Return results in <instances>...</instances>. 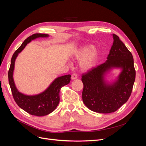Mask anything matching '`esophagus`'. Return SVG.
I'll use <instances>...</instances> for the list:
<instances>
[{"mask_svg":"<svg viewBox=\"0 0 146 146\" xmlns=\"http://www.w3.org/2000/svg\"><path fill=\"white\" fill-rule=\"evenodd\" d=\"M76 78H77V74H72V76H71V79H72V80H75V79H76Z\"/></svg>","mask_w":146,"mask_h":146,"instance_id":"1","label":"esophagus"}]
</instances>
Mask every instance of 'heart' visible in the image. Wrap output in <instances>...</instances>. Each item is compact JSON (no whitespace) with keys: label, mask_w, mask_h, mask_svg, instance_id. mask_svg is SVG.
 I'll list each match as a JSON object with an SVG mask.
<instances>
[{"label":"heart","mask_w":146,"mask_h":146,"mask_svg":"<svg viewBox=\"0 0 146 146\" xmlns=\"http://www.w3.org/2000/svg\"><path fill=\"white\" fill-rule=\"evenodd\" d=\"M76 60L80 61V68L83 71H88L94 68L99 59V52L94 50V46L87 45L82 47L74 54Z\"/></svg>","instance_id":"heart-1"}]
</instances>
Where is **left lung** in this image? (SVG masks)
I'll list each match as a JSON object with an SVG mask.
<instances>
[{
	"instance_id": "left-lung-1",
	"label": "left lung",
	"mask_w": 146,
	"mask_h": 146,
	"mask_svg": "<svg viewBox=\"0 0 146 146\" xmlns=\"http://www.w3.org/2000/svg\"><path fill=\"white\" fill-rule=\"evenodd\" d=\"M107 60L83 74L82 99L91 111L100 113L116 111L129 99L135 80L136 72L131 52L115 34ZM121 68V73L112 83L105 80L113 68Z\"/></svg>"
}]
</instances>
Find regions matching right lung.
<instances>
[{"mask_svg":"<svg viewBox=\"0 0 146 146\" xmlns=\"http://www.w3.org/2000/svg\"><path fill=\"white\" fill-rule=\"evenodd\" d=\"M47 37H48L47 34L35 33L26 39L13 55L10 67L8 73V81L12 94L17 105L26 112L37 116H46L54 111L60 102V91L61 88L69 83L71 76L68 74L56 78L45 91L36 95L29 96L21 93L17 89L13 79V72L17 56L27 44L36 38Z\"/></svg>","mask_w":146,"mask_h":146,"instance_id":"add662e5","label":"right lung"}]
</instances>
